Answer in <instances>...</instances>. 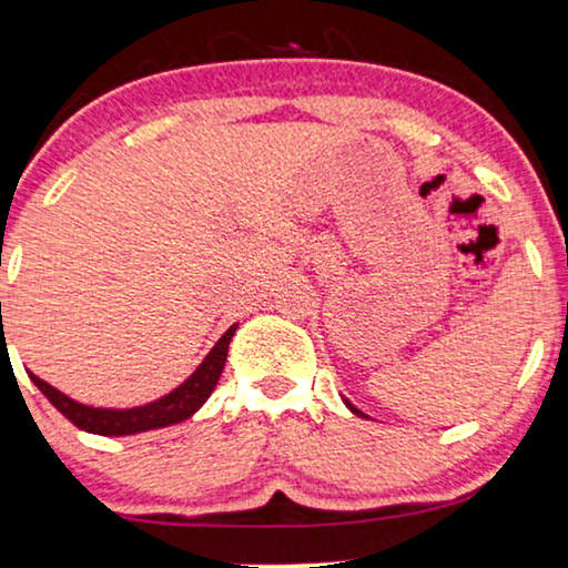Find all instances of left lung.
Returning a JSON list of instances; mask_svg holds the SVG:
<instances>
[{"label": "left lung", "instance_id": "8db88e82", "mask_svg": "<svg viewBox=\"0 0 568 568\" xmlns=\"http://www.w3.org/2000/svg\"><path fill=\"white\" fill-rule=\"evenodd\" d=\"M343 403H345V407H347V410H351L353 415H358V418H368V415L363 413V410H358V407H355V405H353L351 399H347V397H343Z\"/></svg>", "mask_w": 568, "mask_h": 568}]
</instances>
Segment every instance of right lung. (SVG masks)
Segmentation results:
<instances>
[{"instance_id":"obj_1","label":"right lung","mask_w":568,"mask_h":568,"mask_svg":"<svg viewBox=\"0 0 568 568\" xmlns=\"http://www.w3.org/2000/svg\"><path fill=\"white\" fill-rule=\"evenodd\" d=\"M239 324H231L223 332V337L217 339L200 366L179 384L176 389H171L169 395L153 399V403L138 405V407H95L78 403V399L67 397L64 392L51 387L49 382L38 379L36 374H30V382L43 392V397L57 407L64 418H70L74 426L88 430V434L98 436H132L142 434V430L165 428L173 423H181L200 410L207 403V397L213 395L217 379H221L225 358H229V345L233 335H236Z\"/></svg>"}]
</instances>
